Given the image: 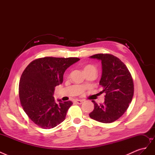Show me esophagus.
I'll use <instances>...</instances> for the list:
<instances>
[{
  "label": "esophagus",
  "instance_id": "obj_1",
  "mask_svg": "<svg viewBox=\"0 0 155 155\" xmlns=\"http://www.w3.org/2000/svg\"><path fill=\"white\" fill-rule=\"evenodd\" d=\"M83 100H75V102L76 103H77L78 104H79V105H81L82 103H83Z\"/></svg>",
  "mask_w": 155,
  "mask_h": 155
}]
</instances>
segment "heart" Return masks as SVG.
<instances>
[{
    "mask_svg": "<svg viewBox=\"0 0 155 155\" xmlns=\"http://www.w3.org/2000/svg\"><path fill=\"white\" fill-rule=\"evenodd\" d=\"M95 70L96 68L95 67L92 66V65H87L85 67H84V71H87V70Z\"/></svg>",
    "mask_w": 155,
    "mask_h": 155,
    "instance_id": "1",
    "label": "heart"
}]
</instances>
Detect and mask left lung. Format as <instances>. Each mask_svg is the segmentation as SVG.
I'll return each mask as SVG.
<instances>
[{
	"label": "left lung",
	"mask_w": 155,
	"mask_h": 155,
	"mask_svg": "<svg viewBox=\"0 0 155 155\" xmlns=\"http://www.w3.org/2000/svg\"><path fill=\"white\" fill-rule=\"evenodd\" d=\"M91 58L100 60L102 75L100 93H105V101L98 105L92 100L94 109L89 114L93 120L101 123H112L120 118L128 109L134 94L133 78L125 64L116 56L98 54Z\"/></svg>",
	"instance_id": "1"
}]
</instances>
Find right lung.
<instances>
[{
	"label": "right lung",
	"mask_w": 155,
	"mask_h": 155,
	"mask_svg": "<svg viewBox=\"0 0 155 155\" xmlns=\"http://www.w3.org/2000/svg\"><path fill=\"white\" fill-rule=\"evenodd\" d=\"M78 58L45 57L31 61L22 72L18 86L21 105L30 120L43 129H51L64 120L71 101L58 100L55 87L63 81V74Z\"/></svg>",
	"instance_id": "1"
}]
</instances>
